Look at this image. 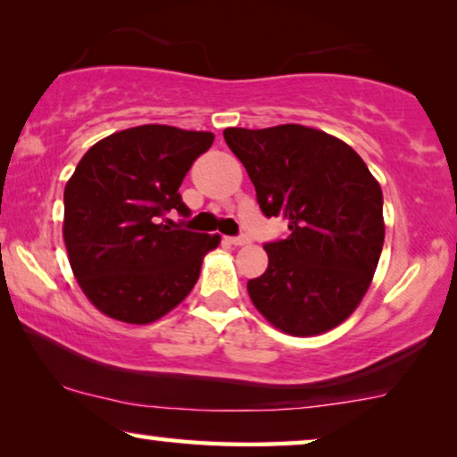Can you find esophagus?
<instances>
[{"label": "esophagus", "instance_id": "esophagus-1", "mask_svg": "<svg viewBox=\"0 0 457 457\" xmlns=\"http://www.w3.org/2000/svg\"><path fill=\"white\" fill-rule=\"evenodd\" d=\"M227 241L230 243V245L241 247V245H247V243H249V237H245V235H241V237H228Z\"/></svg>", "mask_w": 457, "mask_h": 457}]
</instances>
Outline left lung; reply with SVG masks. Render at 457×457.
Instances as JSON below:
<instances>
[{
  "label": "left lung",
  "mask_w": 457,
  "mask_h": 457,
  "mask_svg": "<svg viewBox=\"0 0 457 457\" xmlns=\"http://www.w3.org/2000/svg\"><path fill=\"white\" fill-rule=\"evenodd\" d=\"M264 214L289 222L247 283L255 310L293 337L339 327L364 299L385 243L383 191L345 141L303 127L224 129Z\"/></svg>",
  "instance_id": "1"
}]
</instances>
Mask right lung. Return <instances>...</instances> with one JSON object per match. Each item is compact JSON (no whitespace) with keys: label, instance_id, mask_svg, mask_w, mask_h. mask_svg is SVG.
<instances>
[{"label":"right lung","instance_id":"1","mask_svg":"<svg viewBox=\"0 0 457 457\" xmlns=\"http://www.w3.org/2000/svg\"><path fill=\"white\" fill-rule=\"evenodd\" d=\"M214 135L143 124L97 141L64 189V245L87 299L114 320L149 324L195 287L220 235L164 224L189 216L179 187ZM174 224V222H172Z\"/></svg>","mask_w":457,"mask_h":457}]
</instances>
